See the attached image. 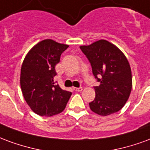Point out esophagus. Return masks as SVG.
Segmentation results:
<instances>
[{
    "label": "esophagus",
    "mask_w": 150,
    "mask_h": 150,
    "mask_svg": "<svg viewBox=\"0 0 150 150\" xmlns=\"http://www.w3.org/2000/svg\"><path fill=\"white\" fill-rule=\"evenodd\" d=\"M82 87H79V88H76V87H74V90L76 92H81L82 91Z\"/></svg>",
    "instance_id": "1"
}]
</instances>
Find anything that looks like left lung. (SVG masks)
<instances>
[{
  "instance_id": "left-lung-1",
  "label": "left lung",
  "mask_w": 150,
  "mask_h": 150,
  "mask_svg": "<svg viewBox=\"0 0 150 150\" xmlns=\"http://www.w3.org/2000/svg\"><path fill=\"white\" fill-rule=\"evenodd\" d=\"M90 62L93 74L100 86H94L96 97L89 103L90 110L108 116L121 110L132 89V73L126 57L115 45L99 40L80 46Z\"/></svg>"
}]
</instances>
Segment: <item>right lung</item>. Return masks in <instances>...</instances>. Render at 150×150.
<instances>
[{"instance_id": "right-lung-1", "label": "right lung", "mask_w": 150, "mask_h": 150, "mask_svg": "<svg viewBox=\"0 0 150 150\" xmlns=\"http://www.w3.org/2000/svg\"><path fill=\"white\" fill-rule=\"evenodd\" d=\"M69 45L46 39L29 50L21 69L20 83L25 100L35 113L51 117L64 110L71 92L54 82L56 64Z\"/></svg>"}]
</instances>
